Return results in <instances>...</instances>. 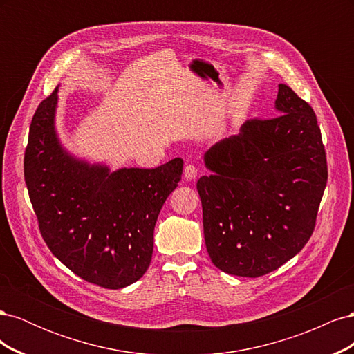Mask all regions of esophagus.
I'll return each mask as SVG.
<instances>
[{
	"mask_svg": "<svg viewBox=\"0 0 354 354\" xmlns=\"http://www.w3.org/2000/svg\"><path fill=\"white\" fill-rule=\"evenodd\" d=\"M198 176V168L194 164H187L185 167V177L186 180H194Z\"/></svg>",
	"mask_w": 354,
	"mask_h": 354,
	"instance_id": "34e87169",
	"label": "esophagus"
}]
</instances>
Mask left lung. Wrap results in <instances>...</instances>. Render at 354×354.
<instances>
[{"mask_svg":"<svg viewBox=\"0 0 354 354\" xmlns=\"http://www.w3.org/2000/svg\"><path fill=\"white\" fill-rule=\"evenodd\" d=\"M277 115L250 120L203 156V236L221 272L259 277L304 248L328 180L322 134L307 102L279 84Z\"/></svg>","mask_w":354,"mask_h":354,"instance_id":"left-lung-1","label":"left lung"}]
</instances>
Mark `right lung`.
Wrapping results in <instances>:
<instances>
[{
	"label": "right lung",
	"mask_w": 354,
	"mask_h": 354,
	"mask_svg": "<svg viewBox=\"0 0 354 354\" xmlns=\"http://www.w3.org/2000/svg\"><path fill=\"white\" fill-rule=\"evenodd\" d=\"M57 88L37 108L24 171L42 239L81 279L108 289L134 283L153 252V230L183 159L158 168L88 164L62 147L55 116Z\"/></svg>",
	"instance_id": "obj_1"
}]
</instances>
